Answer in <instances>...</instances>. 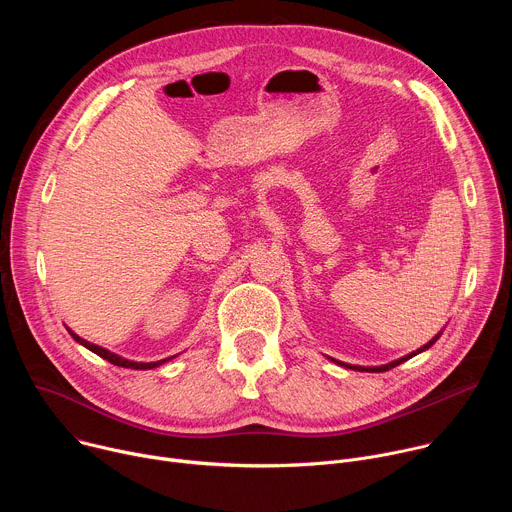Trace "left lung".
<instances>
[{
	"instance_id": "obj_1",
	"label": "left lung",
	"mask_w": 512,
	"mask_h": 512,
	"mask_svg": "<svg viewBox=\"0 0 512 512\" xmlns=\"http://www.w3.org/2000/svg\"><path fill=\"white\" fill-rule=\"evenodd\" d=\"M442 336V332L437 334L433 340H429L423 348H419V350H415V352H411V354H407V356H403V358H399V360H395V362H389V364H383V367H350V364H344V362H338V364H342V367H348V369H354V371H367V373H383V371H389V369H395L397 364H401V362H405V360H409L411 356H415V354H419V352H423L425 348H429L437 338Z\"/></svg>"
}]
</instances>
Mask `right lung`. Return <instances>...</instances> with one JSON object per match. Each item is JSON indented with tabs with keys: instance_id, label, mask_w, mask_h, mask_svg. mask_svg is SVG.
I'll list each match as a JSON object with an SVG mask.
<instances>
[{
	"instance_id": "obj_1",
	"label": "right lung",
	"mask_w": 512,
	"mask_h": 512,
	"mask_svg": "<svg viewBox=\"0 0 512 512\" xmlns=\"http://www.w3.org/2000/svg\"><path fill=\"white\" fill-rule=\"evenodd\" d=\"M70 332V330H68ZM72 334V338H75L79 344H83V346H87L89 350H93L95 354H99L101 358H105V360H109L111 364H115V367H123V369H135V371H145V369H156V367H160L162 362H166V360H170V358H164V360H158V362H133V360H125V358H121V356H117V354H113V352H109V350H105V348H101V346H97V344H91V342H87L85 338H81V336H77L75 332H70Z\"/></svg>"
}]
</instances>
